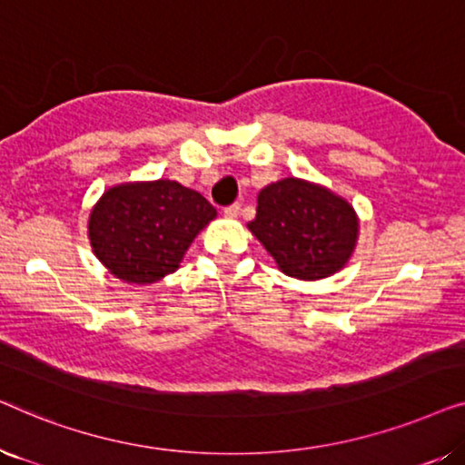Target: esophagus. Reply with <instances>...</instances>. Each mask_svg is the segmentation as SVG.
Returning a JSON list of instances; mask_svg holds the SVG:
<instances>
[{
    "label": "esophagus",
    "mask_w": 465,
    "mask_h": 465,
    "mask_svg": "<svg viewBox=\"0 0 465 465\" xmlns=\"http://www.w3.org/2000/svg\"><path fill=\"white\" fill-rule=\"evenodd\" d=\"M239 213H241V205H239V203H232V205H228V207L224 209L226 218H237Z\"/></svg>",
    "instance_id": "34e87169"
}]
</instances>
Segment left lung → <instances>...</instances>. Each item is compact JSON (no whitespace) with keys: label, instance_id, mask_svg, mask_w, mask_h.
Listing matches in <instances>:
<instances>
[{"label":"left lung","instance_id":"left-lung-1","mask_svg":"<svg viewBox=\"0 0 465 465\" xmlns=\"http://www.w3.org/2000/svg\"><path fill=\"white\" fill-rule=\"evenodd\" d=\"M247 228L285 275L313 282L345 266L358 239V218L345 199L315 183L285 177L258 194Z\"/></svg>","mask_w":465,"mask_h":465}]
</instances>
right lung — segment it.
<instances>
[{"label": "right lung", "instance_id": "add662e5", "mask_svg": "<svg viewBox=\"0 0 465 465\" xmlns=\"http://www.w3.org/2000/svg\"><path fill=\"white\" fill-rule=\"evenodd\" d=\"M215 218L205 196L171 180L123 183L101 196L88 220L94 256L129 283H154L180 266Z\"/></svg>", "mask_w": 465, "mask_h": 465}]
</instances>
